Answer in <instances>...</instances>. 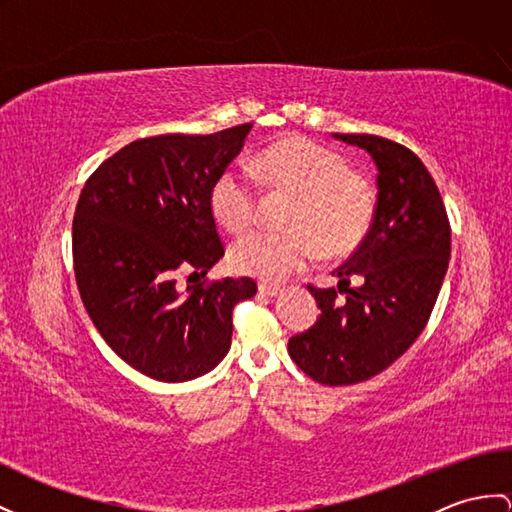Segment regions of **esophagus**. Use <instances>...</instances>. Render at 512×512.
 <instances>
[{
    "mask_svg": "<svg viewBox=\"0 0 512 512\" xmlns=\"http://www.w3.org/2000/svg\"><path fill=\"white\" fill-rule=\"evenodd\" d=\"M280 286H271V284H260L258 286V293L260 295H265V297H276V295H280Z\"/></svg>",
    "mask_w": 512,
    "mask_h": 512,
    "instance_id": "1",
    "label": "esophagus"
}]
</instances>
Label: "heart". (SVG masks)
Wrapping results in <instances>:
<instances>
[{
	"mask_svg": "<svg viewBox=\"0 0 512 512\" xmlns=\"http://www.w3.org/2000/svg\"><path fill=\"white\" fill-rule=\"evenodd\" d=\"M254 176L273 189L297 195L291 232H256L232 247V269L265 282H280L317 258L339 256L365 239L376 217V189L334 149L291 136L254 160ZM208 204L217 223L243 234L258 219V189L245 173L226 169L215 178Z\"/></svg>",
	"mask_w": 512,
	"mask_h": 512,
	"instance_id": "heart-1",
	"label": "heart"
}]
</instances>
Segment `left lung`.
I'll return each instance as SVG.
<instances>
[{"mask_svg":"<svg viewBox=\"0 0 512 512\" xmlns=\"http://www.w3.org/2000/svg\"><path fill=\"white\" fill-rule=\"evenodd\" d=\"M378 167V202L367 236L334 269L336 289H317L315 326L289 339L293 363L328 386L358 384L393 365L421 330L450 263L452 230L439 189L408 147L373 134H334ZM357 280L356 287L349 282Z\"/></svg>","mask_w":512,"mask_h":512,"instance_id":"1","label":"left lung"}]
</instances>
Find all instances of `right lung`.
I'll list each match as a JSON object with an SVG mask.
<instances>
[{
    "instance_id": "obj_1",
    "label": "right lung",
    "mask_w": 512,
    "mask_h": 512,
    "mask_svg": "<svg viewBox=\"0 0 512 512\" xmlns=\"http://www.w3.org/2000/svg\"><path fill=\"white\" fill-rule=\"evenodd\" d=\"M252 123L215 134H160L121 147L86 180L73 217V269L86 313L121 360L160 382L219 365L232 310L252 278L197 282L223 256L208 193ZM189 276V280H191Z\"/></svg>"
}]
</instances>
